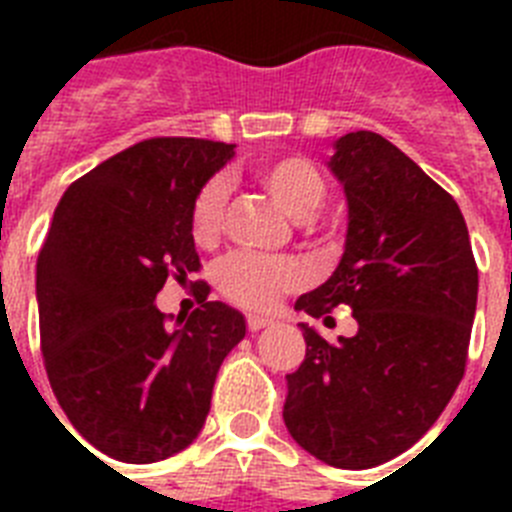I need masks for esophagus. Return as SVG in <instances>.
Here are the masks:
<instances>
[{"label":"esophagus","mask_w":512,"mask_h":512,"mask_svg":"<svg viewBox=\"0 0 512 512\" xmlns=\"http://www.w3.org/2000/svg\"><path fill=\"white\" fill-rule=\"evenodd\" d=\"M269 325H274V320L261 318V315H248V330H251V333H256V330L261 328H269Z\"/></svg>","instance_id":"esophagus-1"}]
</instances>
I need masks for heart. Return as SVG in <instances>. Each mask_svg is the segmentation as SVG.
Masks as SVG:
<instances>
[{"label":"heart","mask_w":512,"mask_h":512,"mask_svg":"<svg viewBox=\"0 0 512 512\" xmlns=\"http://www.w3.org/2000/svg\"><path fill=\"white\" fill-rule=\"evenodd\" d=\"M253 179L297 223L315 217L325 200V179L307 158L284 156L261 161ZM228 187L223 179H210L197 192L189 212V230L197 246L212 248L223 233ZM217 289L233 305L261 312L277 305L284 292L302 284V269L289 259H269L253 253H230L215 269Z\"/></svg>","instance_id":"obj_1"}]
</instances>
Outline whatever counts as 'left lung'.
Here are the masks:
<instances>
[{
    "label": "left lung",
    "mask_w": 512,
    "mask_h": 512,
    "mask_svg": "<svg viewBox=\"0 0 512 512\" xmlns=\"http://www.w3.org/2000/svg\"><path fill=\"white\" fill-rule=\"evenodd\" d=\"M328 169L348 205L343 256L295 310L323 318L348 305L359 330L328 343L300 323L307 351L282 415L315 459L369 469L423 438L459 387L477 264L454 197L387 138L341 135Z\"/></svg>",
    "instance_id": "8db88e82"
}]
</instances>
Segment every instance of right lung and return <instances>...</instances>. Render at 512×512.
Here are the masks:
<instances>
[{
  "label": "right lung",
  "instance_id": "right-lung-1",
  "mask_svg": "<svg viewBox=\"0 0 512 512\" xmlns=\"http://www.w3.org/2000/svg\"><path fill=\"white\" fill-rule=\"evenodd\" d=\"M233 143L151 138L63 192L35 269L40 348L53 395L94 449L151 464L187 449L210 413L246 318L207 302L166 323L156 295L200 269L192 202Z\"/></svg>",
  "mask_w": 512,
  "mask_h": 512
}]
</instances>
